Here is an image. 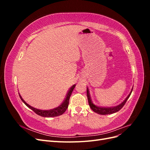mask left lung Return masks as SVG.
<instances>
[{
    "label": "left lung",
    "mask_w": 150,
    "mask_h": 150,
    "mask_svg": "<svg viewBox=\"0 0 150 150\" xmlns=\"http://www.w3.org/2000/svg\"><path fill=\"white\" fill-rule=\"evenodd\" d=\"M133 88H132L131 89V92L129 93V95L128 96L126 97V98L125 99V100L122 101L121 104H118L117 106H114V107H103V106H99L97 105H95L91 101V96H90V94H89V89L87 88V97H88V103H89V105L90 106V108H91V110L95 112L98 113L99 115H110V114H112V113L116 112L118 111H120L121 109L123 107V106L125 104L126 102L128 100V98H129L130 95L132 93Z\"/></svg>",
    "instance_id": "1"
}]
</instances>
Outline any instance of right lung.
<instances>
[{
	"label": "right lung",
	"instance_id": "obj_1",
	"mask_svg": "<svg viewBox=\"0 0 150 150\" xmlns=\"http://www.w3.org/2000/svg\"><path fill=\"white\" fill-rule=\"evenodd\" d=\"M76 85L74 84L73 86H71V88L69 89L68 91V93L66 95V97L64 99V101H63V103L61 104V105L59 106L58 107L56 108H54V109H51V110H39V109H37V108H35L33 106H30L29 104H28L21 97V96L19 94V96L21 100L22 101L25 105L28 106V108H29L30 110H33V111H34L36 114L40 116H42V117H55V116H60L61 115H62L63 113H64L66 110L68 108V104H69V98L71 97V95L72 93V91L74 89Z\"/></svg>",
	"mask_w": 150,
	"mask_h": 150
}]
</instances>
